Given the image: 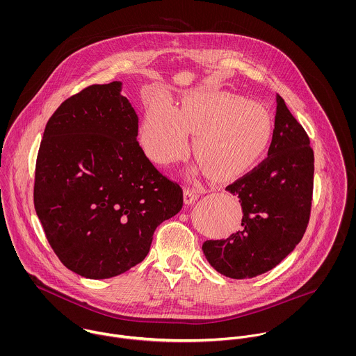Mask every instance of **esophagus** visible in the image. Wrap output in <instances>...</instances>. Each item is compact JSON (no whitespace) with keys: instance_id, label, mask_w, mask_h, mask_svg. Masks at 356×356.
<instances>
[{"instance_id":"obj_1","label":"esophagus","mask_w":356,"mask_h":356,"mask_svg":"<svg viewBox=\"0 0 356 356\" xmlns=\"http://www.w3.org/2000/svg\"><path fill=\"white\" fill-rule=\"evenodd\" d=\"M199 191L196 188H185L184 191V200L186 204L195 203L199 199Z\"/></svg>"}]
</instances>
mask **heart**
I'll list each match as a JSON object with an SVG mask.
<instances>
[{
    "label": "heart",
    "mask_w": 356,
    "mask_h": 356,
    "mask_svg": "<svg viewBox=\"0 0 356 356\" xmlns=\"http://www.w3.org/2000/svg\"><path fill=\"white\" fill-rule=\"evenodd\" d=\"M193 137V153L216 181L245 174L267 149L273 137L268 112L259 104L220 90H196L177 111L165 100L147 109L141 144L157 164L182 159Z\"/></svg>",
    "instance_id": "b5f03b06"
}]
</instances>
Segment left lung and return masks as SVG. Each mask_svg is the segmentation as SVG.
<instances>
[{"instance_id":"8db88e82","label":"left lung","mask_w":356,"mask_h":356,"mask_svg":"<svg viewBox=\"0 0 356 356\" xmlns=\"http://www.w3.org/2000/svg\"><path fill=\"white\" fill-rule=\"evenodd\" d=\"M314 188L309 138L277 95L267 157L226 191L243 207L241 230L226 240H207L203 252L220 274L244 280L260 275L291 254L305 236Z\"/></svg>"}]
</instances>
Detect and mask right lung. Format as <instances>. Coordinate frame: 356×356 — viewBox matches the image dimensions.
Returning a JSON list of instances; mask_svg holds the SVG:
<instances>
[{"mask_svg":"<svg viewBox=\"0 0 356 356\" xmlns=\"http://www.w3.org/2000/svg\"><path fill=\"white\" fill-rule=\"evenodd\" d=\"M120 90L118 81L92 85L63 102L35 164L34 207L51 250L92 280L141 263L156 227L184 204L182 188L140 147L138 116Z\"/></svg>","mask_w":356,"mask_h":356,"instance_id":"right-lung-1","label":"right lung"}]
</instances>
